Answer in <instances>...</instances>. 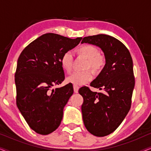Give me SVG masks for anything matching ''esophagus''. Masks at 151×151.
Here are the masks:
<instances>
[{"instance_id":"obj_1","label":"esophagus","mask_w":151,"mask_h":151,"mask_svg":"<svg viewBox=\"0 0 151 151\" xmlns=\"http://www.w3.org/2000/svg\"><path fill=\"white\" fill-rule=\"evenodd\" d=\"M78 89H79V86L77 85H73V90L75 93H78Z\"/></svg>"}]
</instances>
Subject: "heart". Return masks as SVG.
Segmentation results:
<instances>
[{
  "mask_svg": "<svg viewBox=\"0 0 151 151\" xmlns=\"http://www.w3.org/2000/svg\"><path fill=\"white\" fill-rule=\"evenodd\" d=\"M80 54L88 59L86 68L91 67L95 71L102 69L105 64L104 58L99 54L98 49L92 45H84L78 49ZM73 53L71 51H67L63 53L60 58L62 67L68 73L71 71L73 68ZM93 78V74L91 70L76 71L67 78V81L74 85H83L90 82Z\"/></svg>",
  "mask_w": 151,
  "mask_h": 151,
  "instance_id": "obj_1",
  "label": "heart"
}]
</instances>
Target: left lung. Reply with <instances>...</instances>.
<instances>
[{
    "mask_svg": "<svg viewBox=\"0 0 151 151\" xmlns=\"http://www.w3.org/2000/svg\"><path fill=\"white\" fill-rule=\"evenodd\" d=\"M81 43L98 46L104 54L106 64L90 84L103 92H93L87 86L79 89L84 99L81 109L86 129L92 135L104 137L116 130L131 109L135 86L133 60L125 45L109 35L84 37Z\"/></svg>",
    "mask_w": 151,
    "mask_h": 151,
    "instance_id": "obj_1",
    "label": "left lung"
}]
</instances>
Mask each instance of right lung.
I'll use <instances>...</instances> for the list:
<instances>
[{"instance_id":"right-lung-1","label":"right lung","mask_w":151,"mask_h":151,"mask_svg":"<svg viewBox=\"0 0 151 151\" xmlns=\"http://www.w3.org/2000/svg\"><path fill=\"white\" fill-rule=\"evenodd\" d=\"M71 39L48 33L27 45L20 53L15 73L16 104L29 127L40 135L58 129L64 107L73 93L72 84L52 89L65 80L62 55L79 44Z\"/></svg>"}]
</instances>
